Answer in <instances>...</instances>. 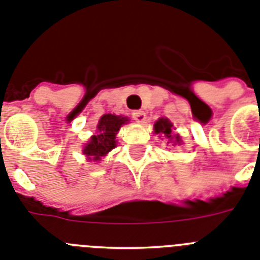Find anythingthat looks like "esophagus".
<instances>
[{
	"label": "esophagus",
	"instance_id": "34e87169",
	"mask_svg": "<svg viewBox=\"0 0 260 260\" xmlns=\"http://www.w3.org/2000/svg\"><path fill=\"white\" fill-rule=\"evenodd\" d=\"M132 117L137 121V123H143V121L145 120L146 115H145V112L141 111V110H137V111L132 112Z\"/></svg>",
	"mask_w": 260,
	"mask_h": 260
}]
</instances>
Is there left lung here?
<instances>
[{"instance_id":"8db88e82","label":"left lung","mask_w":260,"mask_h":260,"mask_svg":"<svg viewBox=\"0 0 260 260\" xmlns=\"http://www.w3.org/2000/svg\"><path fill=\"white\" fill-rule=\"evenodd\" d=\"M173 123L169 120L168 117H159L154 124V133L155 135H162L165 136L169 141H173V145L175 144H180L182 140H180L179 135H174L173 133Z\"/></svg>"}]
</instances>
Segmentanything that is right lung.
I'll return each instance as SVG.
<instances>
[{
    "mask_svg": "<svg viewBox=\"0 0 260 260\" xmlns=\"http://www.w3.org/2000/svg\"><path fill=\"white\" fill-rule=\"evenodd\" d=\"M128 117L106 114L99 119L96 135L91 136L89 143L83 146L82 153L89 161H99L116 148V135L123 124L128 123Z\"/></svg>",
    "mask_w": 260,
    "mask_h": 260,
    "instance_id": "1",
    "label": "right lung"
}]
</instances>
